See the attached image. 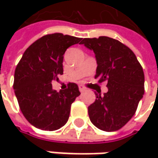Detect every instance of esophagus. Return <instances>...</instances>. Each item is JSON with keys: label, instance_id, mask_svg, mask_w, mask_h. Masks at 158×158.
<instances>
[{"label": "esophagus", "instance_id": "esophagus-1", "mask_svg": "<svg viewBox=\"0 0 158 158\" xmlns=\"http://www.w3.org/2000/svg\"><path fill=\"white\" fill-rule=\"evenodd\" d=\"M79 89L80 92H83V91H85V90H86V88L80 85V86H79Z\"/></svg>", "mask_w": 158, "mask_h": 158}]
</instances>
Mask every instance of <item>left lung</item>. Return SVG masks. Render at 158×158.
<instances>
[{"instance_id":"1","label":"left lung","mask_w":158,"mask_h":158,"mask_svg":"<svg viewBox=\"0 0 158 158\" xmlns=\"http://www.w3.org/2000/svg\"><path fill=\"white\" fill-rule=\"evenodd\" d=\"M79 44L95 54L98 65L95 79L108 82V91L103 95L97 93L96 101L88 107L90 122L102 131H117L134 116L143 98L142 66L134 52L116 39L84 38Z\"/></svg>"}]
</instances>
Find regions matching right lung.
Returning <instances> with one entry per match:
<instances>
[{
  "instance_id": "obj_1",
  "label": "right lung",
  "mask_w": 158,
  "mask_h": 158,
  "mask_svg": "<svg viewBox=\"0 0 158 158\" xmlns=\"http://www.w3.org/2000/svg\"><path fill=\"white\" fill-rule=\"evenodd\" d=\"M80 40L60 33L44 35L25 50L18 63L15 93L23 116L35 127L55 131L68 122L71 104L80 95L79 87L69 83L68 89L57 92L51 82L63 74L66 50Z\"/></svg>"
}]
</instances>
